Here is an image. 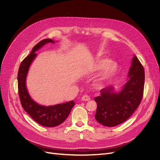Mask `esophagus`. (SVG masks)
I'll return each mask as SVG.
<instances>
[{"mask_svg":"<svg viewBox=\"0 0 160 160\" xmlns=\"http://www.w3.org/2000/svg\"><path fill=\"white\" fill-rule=\"evenodd\" d=\"M81 99H82V101H89L91 99V98H90L89 96L87 95H83V97H82Z\"/></svg>","mask_w":160,"mask_h":160,"instance_id":"1","label":"esophagus"}]
</instances>
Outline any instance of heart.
Instances as JSON below:
<instances>
[{
    "label": "heart",
    "instance_id": "obj_1",
    "mask_svg": "<svg viewBox=\"0 0 160 160\" xmlns=\"http://www.w3.org/2000/svg\"><path fill=\"white\" fill-rule=\"evenodd\" d=\"M91 69L92 71H98L103 69L96 80L97 84L102 85L117 74L118 65L117 62L111 61L108 58L98 57L91 66Z\"/></svg>",
    "mask_w": 160,
    "mask_h": 160
}]
</instances>
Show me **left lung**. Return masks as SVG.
<instances>
[{"label":"left lung","instance_id":"left-lung-1","mask_svg":"<svg viewBox=\"0 0 160 160\" xmlns=\"http://www.w3.org/2000/svg\"><path fill=\"white\" fill-rule=\"evenodd\" d=\"M145 72L143 67L134 55L128 77L122 89L113 92V87L101 90V95L95 98L98 104L95 119L106 127H114L130 118L142 100Z\"/></svg>","mask_w":160,"mask_h":160}]
</instances>
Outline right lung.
Returning a JSON list of instances; mask_svg holds the SVG:
<instances>
[{"mask_svg":"<svg viewBox=\"0 0 160 160\" xmlns=\"http://www.w3.org/2000/svg\"><path fill=\"white\" fill-rule=\"evenodd\" d=\"M54 43L50 38L41 41L32 48L31 53L24 59L18 71V91L23 109L31 117L42 126L55 127L62 123L68 117L75 105L74 101L52 106H42L34 101L26 88V77L30 65L37 55L35 51L47 43Z\"/></svg>","mask_w":160,"mask_h":160,"instance_id":"right-lung-1","label":"right lung"}]
</instances>
